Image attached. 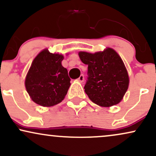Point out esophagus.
<instances>
[{"instance_id": "1", "label": "esophagus", "mask_w": 156, "mask_h": 156, "mask_svg": "<svg viewBox=\"0 0 156 156\" xmlns=\"http://www.w3.org/2000/svg\"><path fill=\"white\" fill-rule=\"evenodd\" d=\"M83 79H84V76H83V75H80L79 78H78V80H79L80 82H83Z\"/></svg>"}]
</instances>
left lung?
I'll use <instances>...</instances> for the list:
<instances>
[{"mask_svg": "<svg viewBox=\"0 0 156 156\" xmlns=\"http://www.w3.org/2000/svg\"><path fill=\"white\" fill-rule=\"evenodd\" d=\"M81 61L88 65L85 92L95 104L110 107L121 102L128 89V73L121 58L112 48L94 54L79 52Z\"/></svg>", "mask_w": 156, "mask_h": 156, "instance_id": "8db88e82", "label": "left lung"}]
</instances>
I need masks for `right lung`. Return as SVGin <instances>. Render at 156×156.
<instances>
[{"label":"right lung","mask_w":156,"mask_h":156,"mask_svg":"<svg viewBox=\"0 0 156 156\" xmlns=\"http://www.w3.org/2000/svg\"><path fill=\"white\" fill-rule=\"evenodd\" d=\"M63 56L48 49L33 60L25 79V87L33 102L50 107L61 102L70 86L67 70L62 65Z\"/></svg>","instance_id":"add662e5"}]
</instances>
